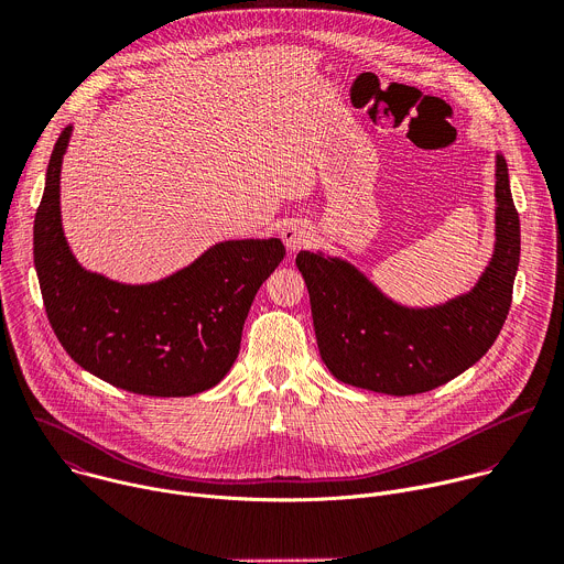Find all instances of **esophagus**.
<instances>
[{
  "mask_svg": "<svg viewBox=\"0 0 564 564\" xmlns=\"http://www.w3.org/2000/svg\"><path fill=\"white\" fill-rule=\"evenodd\" d=\"M281 238H283V243H285V248L290 252H296V250H301V248H305L310 243V240H312V229L305 223H301V220H290L288 225H283Z\"/></svg>",
  "mask_w": 564,
  "mask_h": 564,
  "instance_id": "esophagus-1",
  "label": "esophagus"
}]
</instances>
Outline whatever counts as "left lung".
Wrapping results in <instances>:
<instances>
[{"instance_id":"8db88e82","label":"left lung","mask_w":564,"mask_h":564,"mask_svg":"<svg viewBox=\"0 0 564 564\" xmlns=\"http://www.w3.org/2000/svg\"><path fill=\"white\" fill-rule=\"evenodd\" d=\"M518 263L520 216L502 153L496 155L494 257L466 294L409 307L344 259L296 254L321 359L339 381L394 397L433 390L487 355L507 321Z\"/></svg>"}]
</instances>
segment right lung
Segmentation results:
<instances>
[{
  "label": "right lung",
  "instance_id": "right-lung-1",
  "mask_svg": "<svg viewBox=\"0 0 564 564\" xmlns=\"http://www.w3.org/2000/svg\"><path fill=\"white\" fill-rule=\"evenodd\" d=\"M73 127L51 153L33 225L44 307L68 357L102 381L149 397L214 388L234 366L250 305L285 257L281 238L223 240L187 268L120 283L89 272L62 229L59 174Z\"/></svg>",
  "mask_w": 564,
  "mask_h": 564
}]
</instances>
